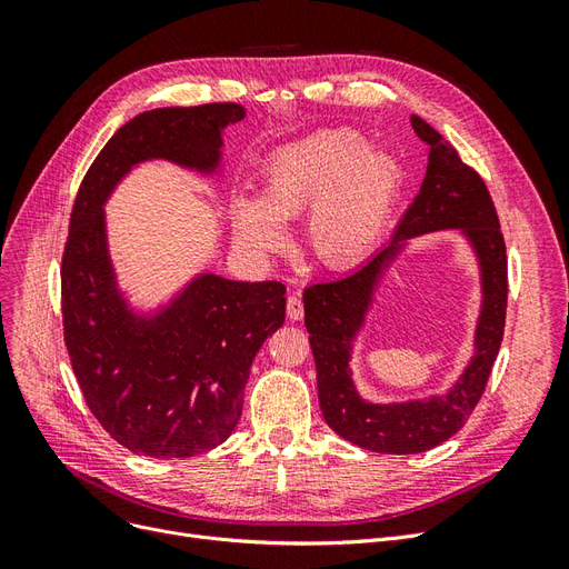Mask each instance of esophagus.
<instances>
[{
    "instance_id": "1",
    "label": "esophagus",
    "mask_w": 569,
    "mask_h": 569,
    "mask_svg": "<svg viewBox=\"0 0 569 569\" xmlns=\"http://www.w3.org/2000/svg\"><path fill=\"white\" fill-rule=\"evenodd\" d=\"M287 318L289 320H301L303 318V303H301L299 295L287 297Z\"/></svg>"
}]
</instances>
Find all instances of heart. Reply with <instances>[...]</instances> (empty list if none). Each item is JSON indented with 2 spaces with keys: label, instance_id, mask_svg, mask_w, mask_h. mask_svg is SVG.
Wrapping results in <instances>:
<instances>
[{
  "label": "heart",
  "instance_id": "obj_1",
  "mask_svg": "<svg viewBox=\"0 0 569 569\" xmlns=\"http://www.w3.org/2000/svg\"><path fill=\"white\" fill-rule=\"evenodd\" d=\"M403 189V168L366 149L353 132L330 130L278 149L263 166L261 199L232 201V230L253 256L284 249V220L308 211L306 237L318 261L347 270L377 249Z\"/></svg>",
  "mask_w": 569,
  "mask_h": 569
}]
</instances>
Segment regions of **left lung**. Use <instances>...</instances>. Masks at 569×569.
I'll use <instances>...</instances> for the list:
<instances>
[{
  "mask_svg": "<svg viewBox=\"0 0 569 569\" xmlns=\"http://www.w3.org/2000/svg\"><path fill=\"white\" fill-rule=\"evenodd\" d=\"M420 140L429 147L420 194L412 199L391 242L347 278L318 282L303 291L306 330L318 370V399L325 422L360 449L375 453H422L453 437L468 422L485 393L503 341L508 303V258L493 201L475 168L420 116H410ZM437 229H460L480 261L482 311L476 333V356L461 380L443 397L406 405H368L352 387L350 341L365 321L381 272L405 239Z\"/></svg>",
  "mask_w": 569,
  "mask_h": 569,
  "instance_id": "left-lung-1",
  "label": "left lung"
}]
</instances>
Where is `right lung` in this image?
<instances>
[{
  "label": "right lung",
  "instance_id": "obj_1",
  "mask_svg": "<svg viewBox=\"0 0 569 569\" xmlns=\"http://www.w3.org/2000/svg\"><path fill=\"white\" fill-rule=\"evenodd\" d=\"M244 116L232 101L144 111L111 137L78 189L61 261L63 339L84 403L132 453L189 458L230 437L253 358L284 322L287 289L203 272L157 316H137L116 287L104 203L149 159L216 173L222 130Z\"/></svg>",
  "mask_w": 569,
  "mask_h": 569
}]
</instances>
